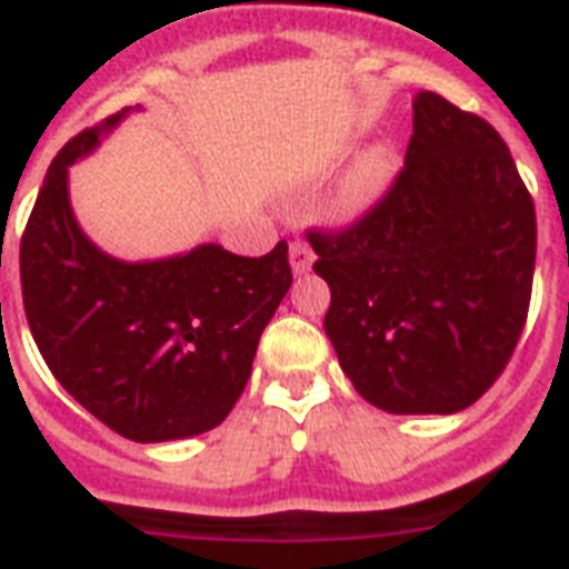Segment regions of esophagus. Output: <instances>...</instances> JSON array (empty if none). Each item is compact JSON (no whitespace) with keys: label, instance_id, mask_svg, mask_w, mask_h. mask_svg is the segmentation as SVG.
<instances>
[{"label":"esophagus","instance_id":"obj_1","mask_svg":"<svg viewBox=\"0 0 569 569\" xmlns=\"http://www.w3.org/2000/svg\"><path fill=\"white\" fill-rule=\"evenodd\" d=\"M312 259H316V253H312V248L303 239H295L292 244H289V262H292L295 274H303V271H310Z\"/></svg>","mask_w":569,"mask_h":569}]
</instances>
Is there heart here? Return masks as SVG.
<instances>
[{"mask_svg": "<svg viewBox=\"0 0 569 569\" xmlns=\"http://www.w3.org/2000/svg\"><path fill=\"white\" fill-rule=\"evenodd\" d=\"M389 177H392V164L383 150H372L366 153L360 162L351 168L346 177V186L339 191V212L355 218V214L366 212L369 206L378 200V194L387 189Z\"/></svg>", "mask_w": 569, "mask_h": 569, "instance_id": "1", "label": "heart"}]
</instances>
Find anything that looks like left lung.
<instances>
[{"mask_svg": "<svg viewBox=\"0 0 569 569\" xmlns=\"http://www.w3.org/2000/svg\"><path fill=\"white\" fill-rule=\"evenodd\" d=\"M339 366L387 413H458L526 328L538 218L485 118L422 91L405 168L342 230H307Z\"/></svg>", "mask_w": 569, "mask_h": 569, "instance_id": "1", "label": "left lung"}]
</instances>
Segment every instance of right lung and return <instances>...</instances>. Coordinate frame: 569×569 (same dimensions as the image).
Instances as JSON below:
<instances>
[{
  "label": "right lung",
  "mask_w": 569,
  "mask_h": 569,
  "mask_svg": "<svg viewBox=\"0 0 569 569\" xmlns=\"http://www.w3.org/2000/svg\"><path fill=\"white\" fill-rule=\"evenodd\" d=\"M127 111L49 164L20 241L22 307L49 372L88 413L127 440L164 442L227 419L292 268L286 241L266 257L221 244L156 262L102 253L76 223L67 168Z\"/></svg>",
  "instance_id": "right-lung-1"
}]
</instances>
